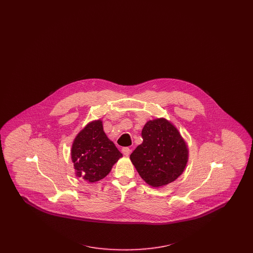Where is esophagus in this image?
Masks as SVG:
<instances>
[{"mask_svg":"<svg viewBox=\"0 0 253 253\" xmlns=\"http://www.w3.org/2000/svg\"><path fill=\"white\" fill-rule=\"evenodd\" d=\"M121 152L123 153V155H125V156H129V155H130V153H131V149H130L129 147H124V148H122V149H121Z\"/></svg>","mask_w":253,"mask_h":253,"instance_id":"obj_1","label":"esophagus"}]
</instances>
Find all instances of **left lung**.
<instances>
[{"label": "left lung", "instance_id": "8db88e82", "mask_svg": "<svg viewBox=\"0 0 253 253\" xmlns=\"http://www.w3.org/2000/svg\"><path fill=\"white\" fill-rule=\"evenodd\" d=\"M143 142L130 156L141 178L153 187L175 180L188 161V149L177 129L168 121L159 119L145 124Z\"/></svg>", "mask_w": 253, "mask_h": 253}]
</instances>
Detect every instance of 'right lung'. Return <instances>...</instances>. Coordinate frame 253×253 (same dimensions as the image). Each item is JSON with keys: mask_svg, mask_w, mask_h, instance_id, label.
I'll return each instance as SVG.
<instances>
[{"mask_svg": "<svg viewBox=\"0 0 253 253\" xmlns=\"http://www.w3.org/2000/svg\"><path fill=\"white\" fill-rule=\"evenodd\" d=\"M71 156L77 175L92 183L103 179L122 154L105 134L102 122L96 121L77 135Z\"/></svg>", "mask_w": 253, "mask_h": 253, "instance_id": "right-lung-1", "label": "right lung"}]
</instances>
